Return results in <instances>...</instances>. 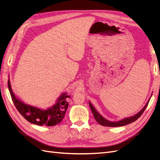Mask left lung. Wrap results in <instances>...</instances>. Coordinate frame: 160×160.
Here are the masks:
<instances>
[{"mask_svg":"<svg viewBox=\"0 0 160 160\" xmlns=\"http://www.w3.org/2000/svg\"><path fill=\"white\" fill-rule=\"evenodd\" d=\"M149 101L146 103V105H145V107L139 111L138 113H137L136 115H135L134 116H132L131 118H125L123 119L121 121H119V122H109V121L105 119L104 118H103L98 111H96V109L94 108V107L93 105H91V103L89 102V106L90 108L91 109L92 113H93L95 119L97 121V122L98 123H99L100 125H103V126H107V127H119V126H123V125H126L130 123H132L135 121H136L140 116L142 115V113L144 112L145 109H146L147 106L149 103Z\"/></svg>","mask_w":160,"mask_h":160,"instance_id":"1","label":"left lung"}]
</instances>
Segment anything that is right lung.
Segmentation results:
<instances>
[{"label": "right lung", "mask_w": 160, "mask_h": 160, "mask_svg": "<svg viewBox=\"0 0 160 160\" xmlns=\"http://www.w3.org/2000/svg\"><path fill=\"white\" fill-rule=\"evenodd\" d=\"M8 87L14 106L18 112L28 122L38 125L53 126L59 123L64 118L65 112L68 108V99L70 98L69 95H67L66 93H62L58 99L56 104L52 108L42 110L26 105L18 100L13 93L9 79L8 80Z\"/></svg>", "instance_id": "1"}]
</instances>
